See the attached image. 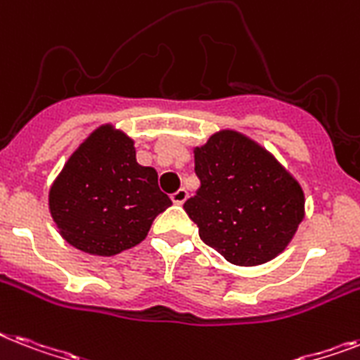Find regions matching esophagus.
Wrapping results in <instances>:
<instances>
[{
	"label": "esophagus",
	"mask_w": 360,
	"mask_h": 360,
	"mask_svg": "<svg viewBox=\"0 0 360 360\" xmlns=\"http://www.w3.org/2000/svg\"><path fill=\"white\" fill-rule=\"evenodd\" d=\"M186 198H188V190L186 188H179L175 194H172V201L174 203H177V205H181V203H185Z\"/></svg>",
	"instance_id": "1"
}]
</instances>
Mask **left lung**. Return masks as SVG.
Listing matches in <instances>:
<instances>
[{
	"label": "left lung",
	"mask_w": 360,
	"mask_h": 360,
	"mask_svg": "<svg viewBox=\"0 0 360 360\" xmlns=\"http://www.w3.org/2000/svg\"><path fill=\"white\" fill-rule=\"evenodd\" d=\"M201 185L185 210L201 240L236 266H259L290 244L305 218L302 185L274 153L235 129L194 148Z\"/></svg>",
	"instance_id": "1"
}]
</instances>
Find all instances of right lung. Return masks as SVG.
Here are the masks:
<instances>
[{"mask_svg":"<svg viewBox=\"0 0 360 360\" xmlns=\"http://www.w3.org/2000/svg\"><path fill=\"white\" fill-rule=\"evenodd\" d=\"M151 166L136 162L134 140L112 124L96 127L49 186L58 235L90 255L112 257L144 240L172 205Z\"/></svg>","mask_w":360,"mask_h":360,"instance_id":"right-lung-1","label":"right lung"}]
</instances>
